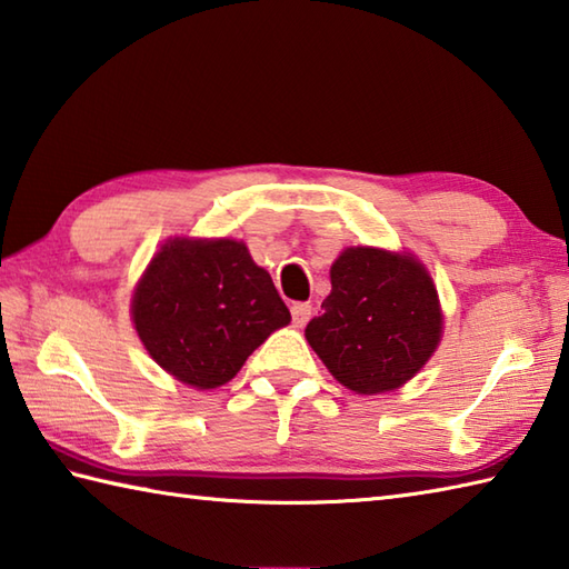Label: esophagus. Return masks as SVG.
Returning a JSON list of instances; mask_svg holds the SVG:
<instances>
[{
  "mask_svg": "<svg viewBox=\"0 0 569 569\" xmlns=\"http://www.w3.org/2000/svg\"><path fill=\"white\" fill-rule=\"evenodd\" d=\"M310 316H313V306L310 303H293L291 306V318H293L296 328H303L310 320Z\"/></svg>",
  "mask_w": 569,
  "mask_h": 569,
  "instance_id": "obj_1",
  "label": "esophagus"
}]
</instances>
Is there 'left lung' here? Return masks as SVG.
I'll list each match as a JSON object with an SVG mask.
<instances>
[{"label":"left lung","mask_w":569,"mask_h":569,"mask_svg":"<svg viewBox=\"0 0 569 569\" xmlns=\"http://www.w3.org/2000/svg\"><path fill=\"white\" fill-rule=\"evenodd\" d=\"M332 291L306 338L340 385L389 392L415 377L441 338V310L425 266L411 256L348 249L330 269Z\"/></svg>","instance_id":"8db88e82"}]
</instances>
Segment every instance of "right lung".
Returning a JSON list of instances; mask_svg holds the SVG:
<instances>
[{"label":"right lung","mask_w":569,"mask_h":569,"mask_svg":"<svg viewBox=\"0 0 569 569\" xmlns=\"http://www.w3.org/2000/svg\"><path fill=\"white\" fill-rule=\"evenodd\" d=\"M132 320L154 362L184 385L214 389L291 313L241 241L174 239L144 271Z\"/></svg>","instance_id":"add662e5"}]
</instances>
